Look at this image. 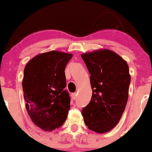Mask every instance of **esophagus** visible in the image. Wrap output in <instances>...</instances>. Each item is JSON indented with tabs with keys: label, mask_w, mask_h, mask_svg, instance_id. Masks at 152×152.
Returning <instances> with one entry per match:
<instances>
[{
	"label": "esophagus",
	"mask_w": 152,
	"mask_h": 152,
	"mask_svg": "<svg viewBox=\"0 0 152 152\" xmlns=\"http://www.w3.org/2000/svg\"><path fill=\"white\" fill-rule=\"evenodd\" d=\"M76 96H77V94H76V93H73L71 94V97H72L73 100H76Z\"/></svg>",
	"instance_id": "1"
}]
</instances>
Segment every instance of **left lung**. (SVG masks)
Instances as JSON below:
<instances>
[{"instance_id":"left-lung-1","label":"left lung","mask_w":152,"mask_h":152,"mask_svg":"<svg viewBox=\"0 0 152 152\" xmlns=\"http://www.w3.org/2000/svg\"><path fill=\"white\" fill-rule=\"evenodd\" d=\"M81 58L91 75V99L81 114L86 126L97 133L114 128L126 107L131 82L127 63L108 49L83 53Z\"/></svg>"}]
</instances>
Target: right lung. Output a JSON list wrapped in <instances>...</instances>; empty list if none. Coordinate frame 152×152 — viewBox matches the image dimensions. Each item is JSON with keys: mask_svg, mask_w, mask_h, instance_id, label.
<instances>
[{"mask_svg": "<svg viewBox=\"0 0 152 152\" xmlns=\"http://www.w3.org/2000/svg\"><path fill=\"white\" fill-rule=\"evenodd\" d=\"M70 53L46 52L26 64L22 81L28 115L36 126L45 131L58 129L66 121L71 99L65 89V69Z\"/></svg>", "mask_w": 152, "mask_h": 152, "instance_id": "1", "label": "right lung"}]
</instances>
